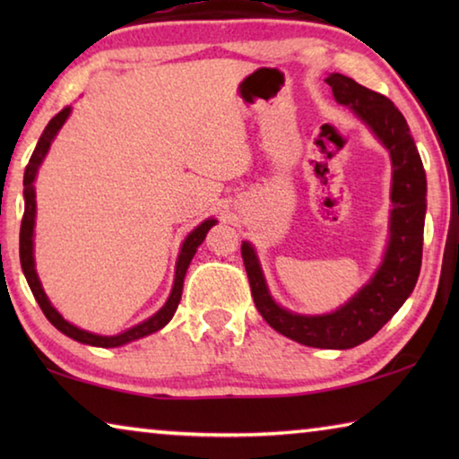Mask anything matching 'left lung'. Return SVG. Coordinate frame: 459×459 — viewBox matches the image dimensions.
<instances>
[{
    "mask_svg": "<svg viewBox=\"0 0 459 459\" xmlns=\"http://www.w3.org/2000/svg\"><path fill=\"white\" fill-rule=\"evenodd\" d=\"M325 82L332 87L333 99L340 105L351 107L356 117L367 123L391 153L393 211L388 221L391 235L385 259L370 281L336 312L301 316L275 304L271 298L251 243H243L240 255L255 307L271 328L304 346L346 351L375 336L413 291L423 257L427 180L421 155L411 137L407 121L391 99L340 73H332Z\"/></svg>",
    "mask_w": 459,
    "mask_h": 459,
    "instance_id": "left-lung-1",
    "label": "left lung"
}]
</instances>
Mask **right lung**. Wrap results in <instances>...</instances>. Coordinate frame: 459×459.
I'll return each mask as SVG.
<instances>
[{"instance_id": "right-lung-1", "label": "right lung", "mask_w": 459, "mask_h": 459, "mask_svg": "<svg viewBox=\"0 0 459 459\" xmlns=\"http://www.w3.org/2000/svg\"><path fill=\"white\" fill-rule=\"evenodd\" d=\"M68 115H71V107H65L58 115H54L48 126H46L44 134L40 135V139H38L36 150H34L32 158H30L28 166H26V172H24L26 208H24V219H22V229H20V263H22V271H24L30 290H32L34 298L38 301V306L42 307L44 316L48 317V322L54 325V328L60 330L62 333H66L68 338L81 342V344L99 346V348H115V346L127 344V342H134V340H139L143 336H150V333L161 330L169 320H172L176 309H178V304H180V299H182V287H184L186 271H188L190 261H192L194 255H196V248L202 245V240L206 238V232L214 227L216 221L214 219L204 221L202 224H198V227L194 229L188 237H186V240L182 243V251H180V255H178V261H176V277H174L172 293H169L166 306L161 307L158 314L147 317L145 322L134 325V328L117 333V336H99V333L81 330V328H76L74 324L66 322L65 317H62L56 312V307L50 304V299L46 298L40 279H38V273H36V265H34V222H36L34 180H36L38 168H40L44 155L48 153V150H50L52 139L56 137L60 127L65 126Z\"/></svg>"}]
</instances>
